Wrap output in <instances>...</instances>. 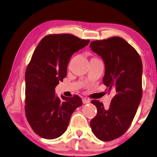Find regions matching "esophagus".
Segmentation results:
<instances>
[{"label":"esophagus","mask_w":157,"mask_h":157,"mask_svg":"<svg viewBox=\"0 0 157 157\" xmlns=\"http://www.w3.org/2000/svg\"><path fill=\"white\" fill-rule=\"evenodd\" d=\"M90 101V99H88L87 98H84L83 99H82V102H83V104H88Z\"/></svg>","instance_id":"esophagus-1"}]
</instances>
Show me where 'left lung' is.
I'll use <instances>...</instances> for the list:
<instances>
[{"instance_id":"1","label":"left lung","mask_w":157,"mask_h":157,"mask_svg":"<svg viewBox=\"0 0 157 157\" xmlns=\"http://www.w3.org/2000/svg\"><path fill=\"white\" fill-rule=\"evenodd\" d=\"M90 47L104 60V84L116 92L108 108L98 100L91 101L98 109L90 122L91 130L97 138L110 141L123 135L135 117L142 98V62L136 51L119 37L93 41Z\"/></svg>"}]
</instances>
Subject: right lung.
<instances>
[{
	"instance_id": "1",
	"label": "right lung",
	"mask_w": 157,
	"mask_h": 157,
	"mask_svg": "<svg viewBox=\"0 0 157 157\" xmlns=\"http://www.w3.org/2000/svg\"><path fill=\"white\" fill-rule=\"evenodd\" d=\"M72 34L48 35L41 40L25 72V114L31 128L47 139L60 136L70 118L82 105L78 95L59 98L55 88L67 76L74 53L89 43Z\"/></svg>"
}]
</instances>
